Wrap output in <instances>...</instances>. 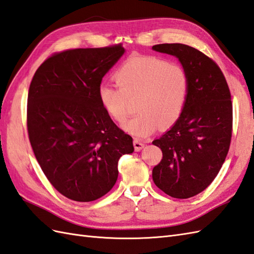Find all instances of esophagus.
Listing matches in <instances>:
<instances>
[{
  "label": "esophagus",
  "mask_w": 254,
  "mask_h": 254,
  "mask_svg": "<svg viewBox=\"0 0 254 254\" xmlns=\"http://www.w3.org/2000/svg\"><path fill=\"white\" fill-rule=\"evenodd\" d=\"M133 146H134V150L137 151V152H139V151L142 150V148L144 147V143L141 140H139V139H133Z\"/></svg>",
  "instance_id": "obj_1"
}]
</instances>
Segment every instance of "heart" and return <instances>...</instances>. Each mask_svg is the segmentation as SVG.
Masks as SVG:
<instances>
[{
	"label": "heart",
	"mask_w": 254,
	"mask_h": 254,
	"mask_svg": "<svg viewBox=\"0 0 254 254\" xmlns=\"http://www.w3.org/2000/svg\"><path fill=\"white\" fill-rule=\"evenodd\" d=\"M115 85L101 84L98 97L103 109L117 123L130 113V101L137 99L138 114L124 128L145 137L156 128L167 127L180 117L189 92V74L177 63L155 56H132L114 74Z\"/></svg>",
	"instance_id": "heart-1"
}]
</instances>
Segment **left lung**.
<instances>
[{"instance_id": "left-lung-1", "label": "left lung", "mask_w": 254, "mask_h": 254, "mask_svg": "<svg viewBox=\"0 0 254 254\" xmlns=\"http://www.w3.org/2000/svg\"><path fill=\"white\" fill-rule=\"evenodd\" d=\"M153 49L176 56L189 74V92L176 124L153 144L163 158L153 181L174 198L185 199L206 190L223 165L233 130L231 91L219 65L189 45L158 44Z\"/></svg>"}]
</instances>
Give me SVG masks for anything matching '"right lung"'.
<instances>
[{
    "label": "right lung",
    "mask_w": 254,
    "mask_h": 254,
    "mask_svg": "<svg viewBox=\"0 0 254 254\" xmlns=\"http://www.w3.org/2000/svg\"><path fill=\"white\" fill-rule=\"evenodd\" d=\"M125 49L122 44L56 53L36 70L28 94L27 127L34 155L53 187L87 202L114 187L117 164L133 152L98 97L102 77Z\"/></svg>",
    "instance_id": "right-lung-1"
}]
</instances>
